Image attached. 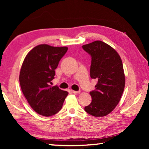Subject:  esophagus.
Segmentation results:
<instances>
[{"instance_id":"obj_1","label":"esophagus","mask_w":149,"mask_h":149,"mask_svg":"<svg viewBox=\"0 0 149 149\" xmlns=\"http://www.w3.org/2000/svg\"><path fill=\"white\" fill-rule=\"evenodd\" d=\"M72 92L74 94H78V93H80V91H74L72 90Z\"/></svg>"}]
</instances>
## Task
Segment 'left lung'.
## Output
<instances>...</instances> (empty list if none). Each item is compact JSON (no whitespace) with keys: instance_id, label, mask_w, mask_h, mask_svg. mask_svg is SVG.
Instances as JSON below:
<instances>
[{"instance_id":"1","label":"left lung","mask_w":149,"mask_h":149,"mask_svg":"<svg viewBox=\"0 0 149 149\" xmlns=\"http://www.w3.org/2000/svg\"><path fill=\"white\" fill-rule=\"evenodd\" d=\"M91 56L90 76L97 79L95 90L90 92L92 102L85 112L95 117L108 115L119 103L125 87V75L120 55L110 45L95 41L83 45Z\"/></svg>"}]
</instances>
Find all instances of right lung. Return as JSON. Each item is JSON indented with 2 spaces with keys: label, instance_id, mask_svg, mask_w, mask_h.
Listing matches in <instances>:
<instances>
[{
  "label": "right lung",
  "instance_id": "1",
  "mask_svg": "<svg viewBox=\"0 0 149 149\" xmlns=\"http://www.w3.org/2000/svg\"><path fill=\"white\" fill-rule=\"evenodd\" d=\"M68 47L37 45L28 52L19 72V84L27 102L39 114L51 116L61 110L68 93L51 87L55 69Z\"/></svg>",
  "mask_w": 149,
  "mask_h": 149
}]
</instances>
